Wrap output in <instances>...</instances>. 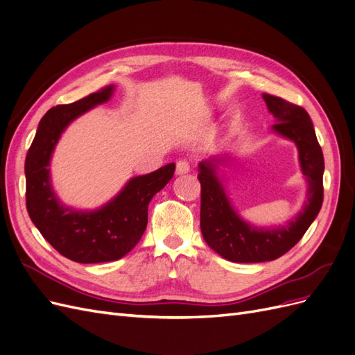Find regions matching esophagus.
Listing matches in <instances>:
<instances>
[{
	"label": "esophagus",
	"instance_id": "obj_1",
	"mask_svg": "<svg viewBox=\"0 0 355 355\" xmlns=\"http://www.w3.org/2000/svg\"><path fill=\"white\" fill-rule=\"evenodd\" d=\"M189 170H191V166H189L188 159H179L176 163V173L178 175H185Z\"/></svg>",
	"mask_w": 355,
	"mask_h": 355
}]
</instances>
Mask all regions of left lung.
Returning <instances> with one entry per match:
<instances>
[{"instance_id":"obj_1","label":"left lung","mask_w":355,"mask_h":355,"mask_svg":"<svg viewBox=\"0 0 355 355\" xmlns=\"http://www.w3.org/2000/svg\"><path fill=\"white\" fill-rule=\"evenodd\" d=\"M263 101L277 124L272 130L295 142L299 151L300 170L308 182L306 201L302 211L277 228H256L235 211L218 178L223 158H210L198 164L201 184V234L211 249L225 259L240 263L274 261L287 253L304 237L323 204L324 158L317 141L313 121L302 106L277 96L263 93Z\"/></svg>"}]
</instances>
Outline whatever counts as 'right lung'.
I'll return each instance as SVG.
<instances>
[{
	"instance_id": "obj_1",
	"label": "right lung",
	"mask_w": 355,
	"mask_h": 355,
	"mask_svg": "<svg viewBox=\"0 0 355 355\" xmlns=\"http://www.w3.org/2000/svg\"><path fill=\"white\" fill-rule=\"evenodd\" d=\"M114 85L69 103L58 105L41 118L26 154V209L31 220L55 249L80 263H101L125 256L142 239L148 204L175 173V163L136 176L110 202L92 211L63 206L50 184V158L68 124L93 106L110 101Z\"/></svg>"
}]
</instances>
